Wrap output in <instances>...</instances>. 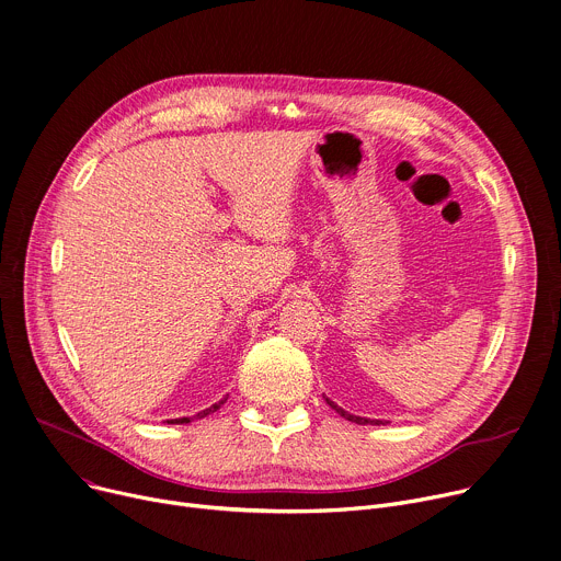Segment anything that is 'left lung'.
Here are the masks:
<instances>
[{
    "label": "left lung",
    "instance_id": "obj_1",
    "mask_svg": "<svg viewBox=\"0 0 561 561\" xmlns=\"http://www.w3.org/2000/svg\"><path fill=\"white\" fill-rule=\"evenodd\" d=\"M328 401V405L332 408V410H336L343 419H347V421H352V423H358V425H383V421H379V419H365V416H354V414H350V412H345L343 408H339L334 401H330V399H325Z\"/></svg>",
    "mask_w": 561,
    "mask_h": 561
}]
</instances>
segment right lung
<instances>
[{
	"mask_svg": "<svg viewBox=\"0 0 561 561\" xmlns=\"http://www.w3.org/2000/svg\"><path fill=\"white\" fill-rule=\"evenodd\" d=\"M225 401H227V399H222V401H218V403H214V405H211V408H207V410H203V412H198V414H196V416H198V419H203V416H207V414H211V412H216V410H218V408H220V405H222V403H225ZM190 421H192V416H182V419H171V423H190Z\"/></svg>",
	"mask_w": 561,
	"mask_h": 561,
	"instance_id": "1",
	"label": "right lung"
}]
</instances>
